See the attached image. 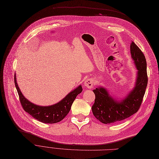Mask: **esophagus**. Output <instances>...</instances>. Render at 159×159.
Here are the masks:
<instances>
[{"label":"esophagus","mask_w":159,"mask_h":159,"mask_svg":"<svg viewBox=\"0 0 159 159\" xmlns=\"http://www.w3.org/2000/svg\"><path fill=\"white\" fill-rule=\"evenodd\" d=\"M84 85L87 87L88 89H92L94 86V80L91 78H89L87 80H85Z\"/></svg>","instance_id":"obj_1"}]
</instances>
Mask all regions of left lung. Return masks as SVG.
<instances>
[{"label":"left lung","instance_id":"left-lung-1","mask_svg":"<svg viewBox=\"0 0 159 159\" xmlns=\"http://www.w3.org/2000/svg\"><path fill=\"white\" fill-rule=\"evenodd\" d=\"M131 57L138 70L137 82L132 91L122 101L115 100L109 95L107 90L96 88L94 103L92 106L94 116L103 124L119 122L137 112L142 104L148 85L147 63L143 52L134 42L130 46Z\"/></svg>","mask_w":159,"mask_h":159}]
</instances>
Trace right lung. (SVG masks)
<instances>
[{"mask_svg": "<svg viewBox=\"0 0 159 159\" xmlns=\"http://www.w3.org/2000/svg\"><path fill=\"white\" fill-rule=\"evenodd\" d=\"M14 81L22 108L35 119L46 124H55L61 121L69 112L75 98L83 90L80 85L59 103L50 106H39L29 102L22 95L17 84L16 74Z\"/></svg>", "mask_w": 159, "mask_h": 159, "instance_id": "add662e5", "label": "right lung"}]
</instances>
